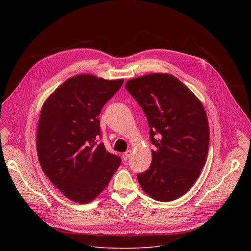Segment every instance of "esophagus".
Listing matches in <instances>:
<instances>
[{
  "instance_id": "1",
  "label": "esophagus",
  "mask_w": 251,
  "mask_h": 251,
  "mask_svg": "<svg viewBox=\"0 0 251 251\" xmlns=\"http://www.w3.org/2000/svg\"><path fill=\"white\" fill-rule=\"evenodd\" d=\"M130 155H131V151H130V150H128V151H126L125 153H123V155H122L123 160H124V161H127V160L130 158Z\"/></svg>"
}]
</instances>
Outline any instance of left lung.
<instances>
[{
    "label": "left lung",
    "instance_id": "obj_1",
    "mask_svg": "<svg viewBox=\"0 0 251 251\" xmlns=\"http://www.w3.org/2000/svg\"><path fill=\"white\" fill-rule=\"evenodd\" d=\"M127 91L144 111L150 128L152 163L138 182L159 201L184 196L203 168L209 128L201 101L171 75L151 74L128 80Z\"/></svg>",
    "mask_w": 251,
    "mask_h": 251
}]
</instances>
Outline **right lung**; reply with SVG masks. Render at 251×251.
Returning a JSON list of instances; mask_svg holds the SVG:
<instances>
[{"instance_id": "obj_1", "label": "right lung", "mask_w": 251, "mask_h": 251, "mask_svg": "<svg viewBox=\"0 0 251 251\" xmlns=\"http://www.w3.org/2000/svg\"><path fill=\"white\" fill-rule=\"evenodd\" d=\"M124 80L79 75L64 81L44 103L37 134L41 167L69 200L87 203L121 164L103 143L98 115Z\"/></svg>"}]
</instances>
